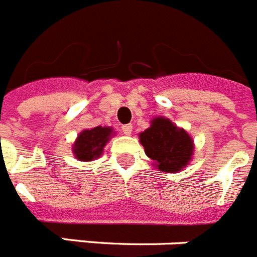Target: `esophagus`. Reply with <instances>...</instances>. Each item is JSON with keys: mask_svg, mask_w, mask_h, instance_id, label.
Segmentation results:
<instances>
[{"mask_svg": "<svg viewBox=\"0 0 257 257\" xmlns=\"http://www.w3.org/2000/svg\"><path fill=\"white\" fill-rule=\"evenodd\" d=\"M132 129H133V125H132V124H125V125L121 126L122 133H124V135H126V136L132 135Z\"/></svg>", "mask_w": 257, "mask_h": 257, "instance_id": "esophagus-1", "label": "esophagus"}]
</instances>
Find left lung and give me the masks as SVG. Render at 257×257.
I'll return each instance as SVG.
<instances>
[{"label":"left lung","instance_id":"8db88e82","mask_svg":"<svg viewBox=\"0 0 257 257\" xmlns=\"http://www.w3.org/2000/svg\"><path fill=\"white\" fill-rule=\"evenodd\" d=\"M138 136L145 154L154 160L153 166L159 171L177 173L193 160L194 140L168 117L155 116L151 119L150 126Z\"/></svg>","mask_w":257,"mask_h":257}]
</instances>
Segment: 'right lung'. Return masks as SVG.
<instances>
[{"label": "right lung", "mask_w": 257, "mask_h": 257, "mask_svg": "<svg viewBox=\"0 0 257 257\" xmlns=\"http://www.w3.org/2000/svg\"><path fill=\"white\" fill-rule=\"evenodd\" d=\"M115 136V132L111 126H94L90 129H84L77 135L72 144V153L80 162H91L101 158L103 149Z\"/></svg>", "instance_id": "obj_1"}]
</instances>
